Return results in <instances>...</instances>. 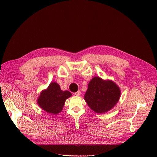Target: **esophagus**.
Returning a JSON list of instances; mask_svg holds the SVG:
<instances>
[{"label": "esophagus", "instance_id": "esophagus-1", "mask_svg": "<svg viewBox=\"0 0 157 157\" xmlns=\"http://www.w3.org/2000/svg\"><path fill=\"white\" fill-rule=\"evenodd\" d=\"M74 94L75 95H76V96H79V95H80V94H81V92H80V91H78L77 92L74 93Z\"/></svg>", "mask_w": 157, "mask_h": 157}]
</instances>
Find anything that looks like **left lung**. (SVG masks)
Masks as SVG:
<instances>
[{
	"label": "left lung",
	"instance_id": "1",
	"mask_svg": "<svg viewBox=\"0 0 157 157\" xmlns=\"http://www.w3.org/2000/svg\"><path fill=\"white\" fill-rule=\"evenodd\" d=\"M120 94V89L114 82L94 77L88 84L85 100L93 111L104 113L116 105Z\"/></svg>",
	"mask_w": 157,
	"mask_h": 157
}]
</instances>
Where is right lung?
I'll return each mask as SVG.
<instances>
[{"label":"right lung","instance_id":"right-lung-1","mask_svg":"<svg viewBox=\"0 0 157 157\" xmlns=\"http://www.w3.org/2000/svg\"><path fill=\"white\" fill-rule=\"evenodd\" d=\"M72 95L67 90L62 91L55 82L51 83L48 88L40 93L37 99L39 105L44 111L52 114L62 111L67 98Z\"/></svg>","mask_w":157,"mask_h":157}]
</instances>
